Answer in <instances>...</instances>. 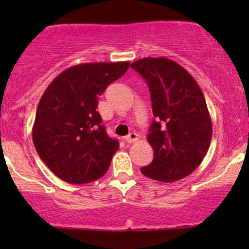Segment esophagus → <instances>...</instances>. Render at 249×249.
Listing matches in <instances>:
<instances>
[{
    "label": "esophagus",
    "instance_id": "1",
    "mask_svg": "<svg viewBox=\"0 0 249 249\" xmlns=\"http://www.w3.org/2000/svg\"><path fill=\"white\" fill-rule=\"evenodd\" d=\"M137 141H138V136H137V133H134V132L128 133L127 136L125 137V142H126L127 144H132V142H137Z\"/></svg>",
    "mask_w": 249,
    "mask_h": 249
}]
</instances>
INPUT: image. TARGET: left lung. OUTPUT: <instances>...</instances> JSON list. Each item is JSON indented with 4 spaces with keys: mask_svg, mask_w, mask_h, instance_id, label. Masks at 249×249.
<instances>
[{
    "mask_svg": "<svg viewBox=\"0 0 249 249\" xmlns=\"http://www.w3.org/2000/svg\"><path fill=\"white\" fill-rule=\"evenodd\" d=\"M150 89L154 119L147 134L153 160L141 171L158 181H177L201 164L212 139V122L204 93L172 59H138L130 65Z\"/></svg>",
    "mask_w": 249,
    "mask_h": 249,
    "instance_id": "1",
    "label": "left lung"
}]
</instances>
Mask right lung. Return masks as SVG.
Masks as SVG:
<instances>
[{
    "label": "right lung",
    "instance_id": "add662e5",
    "mask_svg": "<svg viewBox=\"0 0 249 249\" xmlns=\"http://www.w3.org/2000/svg\"><path fill=\"white\" fill-rule=\"evenodd\" d=\"M128 62L83 63L64 70L43 93L33 126L35 148L51 172L70 184L99 179L119 142L107 134L98 97L124 75Z\"/></svg>",
    "mask_w": 249,
    "mask_h": 249
}]
</instances>
